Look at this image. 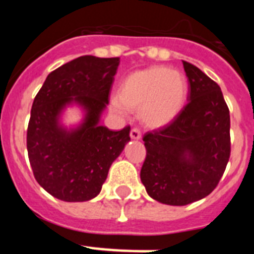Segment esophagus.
Returning a JSON list of instances; mask_svg holds the SVG:
<instances>
[{
  "label": "esophagus",
  "instance_id": "1",
  "mask_svg": "<svg viewBox=\"0 0 254 254\" xmlns=\"http://www.w3.org/2000/svg\"><path fill=\"white\" fill-rule=\"evenodd\" d=\"M131 138L133 140H140L141 138V131L138 128H132L131 129Z\"/></svg>",
  "mask_w": 254,
  "mask_h": 254
}]
</instances>
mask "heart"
Wrapping results in <instances>:
<instances>
[{
    "label": "heart",
    "mask_w": 254,
    "mask_h": 254,
    "mask_svg": "<svg viewBox=\"0 0 254 254\" xmlns=\"http://www.w3.org/2000/svg\"><path fill=\"white\" fill-rule=\"evenodd\" d=\"M188 94L186 76L164 66H152L129 73L120 86V96L111 99L114 113L127 114L128 107H140V117L150 127L172 122L185 107Z\"/></svg>",
    "instance_id": "1"
}]
</instances>
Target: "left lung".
<instances>
[{"label":"left lung","instance_id":"left-lung-1","mask_svg":"<svg viewBox=\"0 0 254 254\" xmlns=\"http://www.w3.org/2000/svg\"><path fill=\"white\" fill-rule=\"evenodd\" d=\"M188 103L163 128L143 136L141 182L151 198L185 206L216 188L230 158V114L219 85L183 61Z\"/></svg>","mask_w":254,"mask_h":254}]
</instances>
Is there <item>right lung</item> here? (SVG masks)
<instances>
[{"label":"right lung","mask_w":254,"mask_h":254,"mask_svg":"<svg viewBox=\"0 0 254 254\" xmlns=\"http://www.w3.org/2000/svg\"><path fill=\"white\" fill-rule=\"evenodd\" d=\"M120 58L82 56L47 76L31 107L26 133L29 161L44 190L66 202H84L100 193L112 163L131 140L129 126L111 131L99 125ZM84 111L75 129L60 125L68 105Z\"/></svg>","instance_id":"obj_1"}]
</instances>
